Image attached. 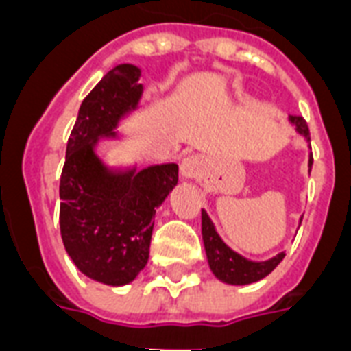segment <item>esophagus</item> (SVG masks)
I'll list each match as a JSON object with an SVG mask.
<instances>
[{
	"label": "esophagus",
	"instance_id": "34e87169",
	"mask_svg": "<svg viewBox=\"0 0 351 351\" xmlns=\"http://www.w3.org/2000/svg\"><path fill=\"white\" fill-rule=\"evenodd\" d=\"M202 169L204 162L198 154H189V156H186V158L182 160V176L187 178V180H198V178L202 176Z\"/></svg>",
	"mask_w": 351,
	"mask_h": 351
}]
</instances>
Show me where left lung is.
<instances>
[{
	"label": "left lung",
	"instance_id": "obj_1",
	"mask_svg": "<svg viewBox=\"0 0 351 351\" xmlns=\"http://www.w3.org/2000/svg\"><path fill=\"white\" fill-rule=\"evenodd\" d=\"M289 121L293 123L295 129L299 134L310 142V129L308 123L302 117H289ZM313 164V156L310 154V167ZM302 220V219H300ZM202 239L204 247H206V255L211 271L219 280L226 284H233V286H244V284H253L261 278L267 277L275 267L280 264L286 253H278V255L267 258V261H250L240 253L233 251L230 245L226 244L224 240L220 239V234L215 230L213 220L209 219V215L202 209Z\"/></svg>",
	"mask_w": 351,
	"mask_h": 351
}]
</instances>
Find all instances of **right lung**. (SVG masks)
<instances>
[{"label": "right lung", "mask_w": 351, "mask_h": 351, "mask_svg": "<svg viewBox=\"0 0 351 351\" xmlns=\"http://www.w3.org/2000/svg\"><path fill=\"white\" fill-rule=\"evenodd\" d=\"M142 71L111 69L82 101L60 180V230L74 266L96 282H132L149 261L156 208L178 184V165L111 169L96 154L100 138H117L142 98Z\"/></svg>", "instance_id": "add662e5"}]
</instances>
